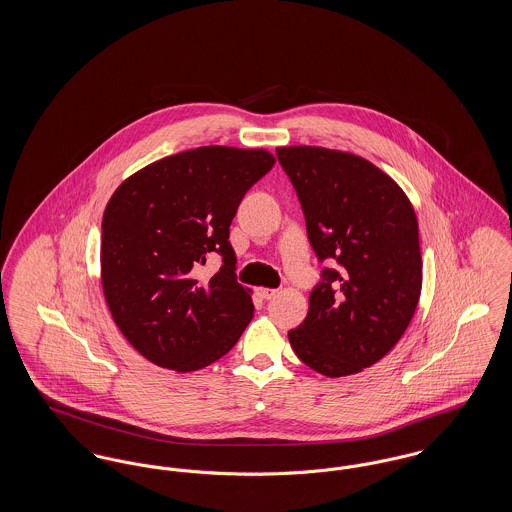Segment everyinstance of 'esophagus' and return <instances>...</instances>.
I'll return each instance as SVG.
<instances>
[{
    "mask_svg": "<svg viewBox=\"0 0 512 512\" xmlns=\"http://www.w3.org/2000/svg\"><path fill=\"white\" fill-rule=\"evenodd\" d=\"M276 293H278V290H274V288H259L261 299H272V297H276Z\"/></svg>",
    "mask_w": 512,
    "mask_h": 512,
    "instance_id": "1",
    "label": "esophagus"
}]
</instances>
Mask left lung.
<instances>
[{"instance_id":"1","label":"left lung","mask_w":512,"mask_h":512,"mask_svg":"<svg viewBox=\"0 0 512 512\" xmlns=\"http://www.w3.org/2000/svg\"><path fill=\"white\" fill-rule=\"evenodd\" d=\"M299 195L320 261L336 259L288 332L295 355L328 378L384 359L411 324L422 290L413 205L390 174L361 155L320 146L276 147Z\"/></svg>"}]
</instances>
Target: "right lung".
Masks as SVG:
<instances>
[{
	"label": "right lung",
	"instance_id": "obj_1",
	"mask_svg": "<svg viewBox=\"0 0 512 512\" xmlns=\"http://www.w3.org/2000/svg\"><path fill=\"white\" fill-rule=\"evenodd\" d=\"M274 155L201 146L153 161L113 192L101 222V286L126 341L153 365L194 372L226 355L253 318L236 282L230 222ZM217 250L209 281L194 270Z\"/></svg>",
	"mask_w": 512,
	"mask_h": 512
}]
</instances>
